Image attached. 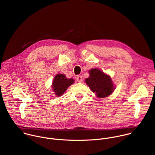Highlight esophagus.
Wrapping results in <instances>:
<instances>
[{"mask_svg":"<svg viewBox=\"0 0 155 155\" xmlns=\"http://www.w3.org/2000/svg\"><path fill=\"white\" fill-rule=\"evenodd\" d=\"M77 81H78V82L81 83V82L82 81V80H83V78H82V77H81V75H78V76H77Z\"/></svg>","mask_w":155,"mask_h":155,"instance_id":"34e87169","label":"esophagus"}]
</instances>
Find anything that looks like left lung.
<instances>
[{
	"label": "left lung",
	"mask_w": 155,
	"mask_h": 155,
	"mask_svg": "<svg viewBox=\"0 0 155 155\" xmlns=\"http://www.w3.org/2000/svg\"><path fill=\"white\" fill-rule=\"evenodd\" d=\"M89 72L90 77L86 78L85 82L97 97H105L112 93L114 87L110 76L97 69H92Z\"/></svg>",
	"instance_id": "1"
}]
</instances>
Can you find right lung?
<instances>
[{"label":"right lung","mask_w":155,"mask_h":155,"mask_svg":"<svg viewBox=\"0 0 155 155\" xmlns=\"http://www.w3.org/2000/svg\"><path fill=\"white\" fill-rule=\"evenodd\" d=\"M74 82L72 78H67L64 74H57L53 81V90L56 95L62 96Z\"/></svg>","instance_id":"right-lung-1"}]
</instances>
